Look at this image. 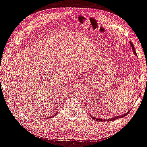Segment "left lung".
I'll use <instances>...</instances> for the list:
<instances>
[{
    "instance_id": "8db88e82",
    "label": "left lung",
    "mask_w": 147,
    "mask_h": 147,
    "mask_svg": "<svg viewBox=\"0 0 147 147\" xmlns=\"http://www.w3.org/2000/svg\"><path fill=\"white\" fill-rule=\"evenodd\" d=\"M130 44L131 47H132V49L133 52H134L135 55L137 56V54H136V51H135L134 47V46H133L132 43V42H130ZM129 111H130V110H129L128 111H127V112H126L125 113H124V114L119 115V116H115V117H113V118H109V119H105H105H101V118H96V117L92 116V115L90 114V113H89V115H90V116H91L92 118L94 119V120H95L98 121V122H103H103H104V121H106V122H108V121H112V120H116V119H118V118H124V117L126 116V115H128V113H129Z\"/></svg>"
}]
</instances>
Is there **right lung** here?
Returning <instances> with one entry per match:
<instances>
[{"label": "right lung", "instance_id": "1", "mask_svg": "<svg viewBox=\"0 0 147 147\" xmlns=\"http://www.w3.org/2000/svg\"><path fill=\"white\" fill-rule=\"evenodd\" d=\"M56 114H54V116H51V117H50V118H52V117H54V116H56Z\"/></svg>", "mask_w": 147, "mask_h": 147}]
</instances>
